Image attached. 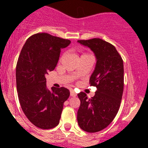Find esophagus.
<instances>
[{"instance_id":"34e87169","label":"esophagus","mask_w":148,"mask_h":148,"mask_svg":"<svg viewBox=\"0 0 148 148\" xmlns=\"http://www.w3.org/2000/svg\"><path fill=\"white\" fill-rule=\"evenodd\" d=\"M70 95L71 97H76L77 96V94H76V92L74 90H71L70 91Z\"/></svg>"}]
</instances>
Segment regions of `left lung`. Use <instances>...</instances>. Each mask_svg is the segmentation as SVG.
Here are the masks:
<instances>
[{"instance_id": "1", "label": "left lung", "mask_w": 148, "mask_h": 148, "mask_svg": "<svg viewBox=\"0 0 148 148\" xmlns=\"http://www.w3.org/2000/svg\"><path fill=\"white\" fill-rule=\"evenodd\" d=\"M77 42L89 47L97 60L89 79L90 85L96 86L97 91L89 99L84 92L78 94L81 104L77 121L83 130L97 132L112 122L120 109L124 88L123 61L115 47L101 38Z\"/></svg>"}]
</instances>
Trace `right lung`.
<instances>
[{
	"label": "right lung",
	"mask_w": 148,
	"mask_h": 148,
	"mask_svg": "<svg viewBox=\"0 0 148 148\" xmlns=\"http://www.w3.org/2000/svg\"><path fill=\"white\" fill-rule=\"evenodd\" d=\"M68 39L46 33L34 34L26 40L16 65V86L25 115L36 127L51 129L59 123L64 103L70 92L64 87L46 86V75L53 71Z\"/></svg>",
	"instance_id": "add662e5"
}]
</instances>
